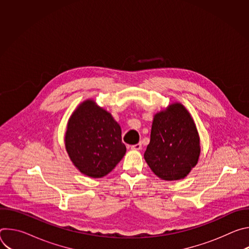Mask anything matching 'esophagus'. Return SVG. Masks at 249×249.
<instances>
[{
	"instance_id": "esophagus-1",
	"label": "esophagus",
	"mask_w": 249,
	"mask_h": 249,
	"mask_svg": "<svg viewBox=\"0 0 249 249\" xmlns=\"http://www.w3.org/2000/svg\"><path fill=\"white\" fill-rule=\"evenodd\" d=\"M131 149H132V150H136V151H139V150H141V149H142V144H141V143H139V144L133 145V146H131Z\"/></svg>"
}]
</instances>
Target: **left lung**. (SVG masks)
I'll return each mask as SVG.
<instances>
[{
  "label": "left lung",
  "mask_w": 249,
  "mask_h": 249,
  "mask_svg": "<svg viewBox=\"0 0 249 249\" xmlns=\"http://www.w3.org/2000/svg\"><path fill=\"white\" fill-rule=\"evenodd\" d=\"M200 139L193 119L180 103L155 115L145 160L163 180H178L198 161Z\"/></svg>",
  "instance_id": "1"
}]
</instances>
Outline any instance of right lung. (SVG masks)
<instances>
[{
    "mask_svg": "<svg viewBox=\"0 0 249 249\" xmlns=\"http://www.w3.org/2000/svg\"><path fill=\"white\" fill-rule=\"evenodd\" d=\"M65 144L71 160L93 178L109 173L126 153L119 124L92 100L82 103L71 116Z\"/></svg>",
    "mask_w": 249,
    "mask_h": 249,
    "instance_id": "right-lung-1",
    "label": "right lung"
}]
</instances>
